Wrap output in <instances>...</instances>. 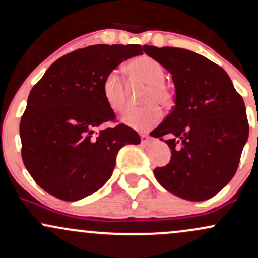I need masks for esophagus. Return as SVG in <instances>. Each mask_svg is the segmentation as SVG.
Returning a JSON list of instances; mask_svg holds the SVG:
<instances>
[{
  "instance_id": "obj_1",
  "label": "esophagus",
  "mask_w": 258,
  "mask_h": 258,
  "mask_svg": "<svg viewBox=\"0 0 258 258\" xmlns=\"http://www.w3.org/2000/svg\"><path fill=\"white\" fill-rule=\"evenodd\" d=\"M141 142H142V144H144V146H146V144H148L150 142V137L147 135H141Z\"/></svg>"
}]
</instances>
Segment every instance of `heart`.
Returning a JSON list of instances; mask_svg holds the SVG:
<instances>
[{"label": "heart", "mask_w": 258, "mask_h": 258, "mask_svg": "<svg viewBox=\"0 0 258 258\" xmlns=\"http://www.w3.org/2000/svg\"><path fill=\"white\" fill-rule=\"evenodd\" d=\"M126 72L132 84L146 85L141 97L142 108L127 111L122 122L137 131H148L162 119L160 105L168 108L173 104V92L165 82L166 73L158 60L149 55H138L126 65ZM102 92L106 104L112 111L122 114L128 106V91L116 70L108 73L102 84Z\"/></svg>", "instance_id": "heart-1"}]
</instances>
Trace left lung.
I'll use <instances>...</instances> for the list:
<instances>
[{
  "mask_svg": "<svg viewBox=\"0 0 258 258\" xmlns=\"http://www.w3.org/2000/svg\"><path fill=\"white\" fill-rule=\"evenodd\" d=\"M149 57L172 74L174 105L153 131L171 149V160L156 167L158 182L182 199L215 197L238 170L248 137L244 100L220 65L174 47H143Z\"/></svg>",
  "mask_w": 258,
  "mask_h": 258,
  "instance_id": "8db88e82",
  "label": "left lung"
}]
</instances>
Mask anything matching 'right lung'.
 Listing matches in <instances>:
<instances>
[{
    "label": "right lung",
    "instance_id": "1",
    "mask_svg": "<svg viewBox=\"0 0 258 258\" xmlns=\"http://www.w3.org/2000/svg\"><path fill=\"white\" fill-rule=\"evenodd\" d=\"M143 54L139 44H94L68 53L32 87L20 121L22 158L44 191L65 201L93 194L110 178L119 150L139 144L131 127L115 122L102 92L105 75Z\"/></svg>",
    "mask_w": 258,
    "mask_h": 258
}]
</instances>
